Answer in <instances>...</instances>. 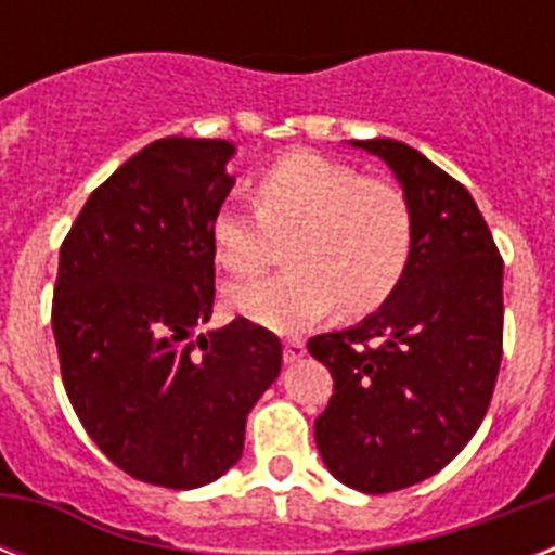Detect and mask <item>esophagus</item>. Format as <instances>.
<instances>
[{"instance_id": "1", "label": "esophagus", "mask_w": 555, "mask_h": 555, "mask_svg": "<svg viewBox=\"0 0 555 555\" xmlns=\"http://www.w3.org/2000/svg\"><path fill=\"white\" fill-rule=\"evenodd\" d=\"M305 357V343L302 339H287L285 343V363H296Z\"/></svg>"}]
</instances>
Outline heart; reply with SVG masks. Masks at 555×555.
Segmentation results:
<instances>
[{"label":"heart","instance_id":"heart-1","mask_svg":"<svg viewBox=\"0 0 555 555\" xmlns=\"http://www.w3.org/2000/svg\"><path fill=\"white\" fill-rule=\"evenodd\" d=\"M253 207L218 209L209 224L216 261L256 276L285 244L287 270L227 291L230 311L276 334H296L339 305L377 311L403 282L414 244L403 190L317 152H291L253 184Z\"/></svg>","mask_w":555,"mask_h":555}]
</instances>
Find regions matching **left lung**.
<instances>
[{
	"label": "left lung",
	"instance_id": "obj_1",
	"mask_svg": "<svg viewBox=\"0 0 555 555\" xmlns=\"http://www.w3.org/2000/svg\"><path fill=\"white\" fill-rule=\"evenodd\" d=\"M377 155L412 207L403 282L360 325L308 339L334 377L313 438L331 475L379 495L440 473L490 409L504 339V261L464 184L400 141Z\"/></svg>",
	"mask_w": 555,
	"mask_h": 555
}]
</instances>
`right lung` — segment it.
<instances>
[{
  "instance_id": "obj_1",
  "label": "right lung",
  "mask_w": 555,
  "mask_h": 555,
  "mask_svg": "<svg viewBox=\"0 0 555 555\" xmlns=\"http://www.w3.org/2000/svg\"><path fill=\"white\" fill-rule=\"evenodd\" d=\"M235 146L160 138L91 192L60 247L51 328L65 395L98 449L143 483L195 490L242 457L282 343L212 317L209 224Z\"/></svg>"
}]
</instances>
